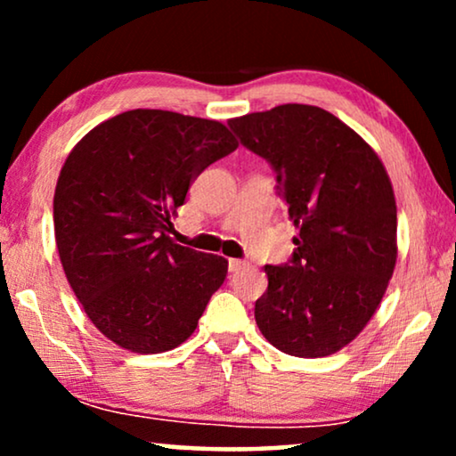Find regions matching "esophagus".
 Returning a JSON list of instances; mask_svg holds the SVG:
<instances>
[{
  "mask_svg": "<svg viewBox=\"0 0 456 456\" xmlns=\"http://www.w3.org/2000/svg\"><path fill=\"white\" fill-rule=\"evenodd\" d=\"M242 267H245V261H240V259H228V270H230V272H239V270H242Z\"/></svg>",
  "mask_w": 456,
  "mask_h": 456,
  "instance_id": "1",
  "label": "esophagus"
}]
</instances>
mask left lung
<instances>
[{
	"label": "left lung",
	"instance_id": "8db88e82",
	"mask_svg": "<svg viewBox=\"0 0 456 456\" xmlns=\"http://www.w3.org/2000/svg\"><path fill=\"white\" fill-rule=\"evenodd\" d=\"M276 172L298 230L286 265H265L255 322L286 354L328 357L357 338L396 265V201L378 153L330 111L284 103L228 120Z\"/></svg>",
	"mask_w": 456,
	"mask_h": 456
}]
</instances>
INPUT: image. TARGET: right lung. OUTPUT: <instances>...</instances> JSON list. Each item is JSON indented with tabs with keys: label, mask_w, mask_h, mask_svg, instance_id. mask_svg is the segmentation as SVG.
Here are the masks:
<instances>
[{
	"label": "right lung",
	"mask_w": 456,
	"mask_h": 456,
	"mask_svg": "<svg viewBox=\"0 0 456 456\" xmlns=\"http://www.w3.org/2000/svg\"><path fill=\"white\" fill-rule=\"evenodd\" d=\"M236 147L222 122L130 110L97 124L66 158L55 245L85 314L118 346L166 353L195 332L228 261L167 232L192 180Z\"/></svg>",
	"instance_id": "right-lung-1"
}]
</instances>
